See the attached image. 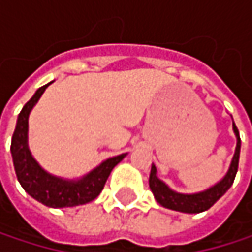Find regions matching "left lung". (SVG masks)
<instances>
[{"instance_id": "1", "label": "left lung", "mask_w": 252, "mask_h": 252, "mask_svg": "<svg viewBox=\"0 0 252 252\" xmlns=\"http://www.w3.org/2000/svg\"><path fill=\"white\" fill-rule=\"evenodd\" d=\"M235 137H236V147H235V153L232 158V162L229 165V169L225 174V176L216 182L215 185H212L210 188L200 191V192H192V194H184V192H178L174 191L172 188H169L159 176H158V169L155 165H152V171H150V178H149V187L156 198V201L171 210L181 212V213H201L209 210L227 189L232 187L233 179L238 172V163H239V152H241V138H239V131L235 126V123L232 124Z\"/></svg>"}]
</instances>
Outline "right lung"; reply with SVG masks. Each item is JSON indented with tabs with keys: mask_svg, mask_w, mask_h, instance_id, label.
Wrapping results in <instances>:
<instances>
[{
	"mask_svg": "<svg viewBox=\"0 0 252 252\" xmlns=\"http://www.w3.org/2000/svg\"><path fill=\"white\" fill-rule=\"evenodd\" d=\"M51 83L39 87L19 114L11 138V156L17 179L30 197L54 209L74 207L94 200L100 194L108 176L126 153L103 160L90 172L76 179L52 175L45 171L29 149V115Z\"/></svg>",
	"mask_w": 252,
	"mask_h": 252,
	"instance_id": "add662e5",
	"label": "right lung"
}]
</instances>
